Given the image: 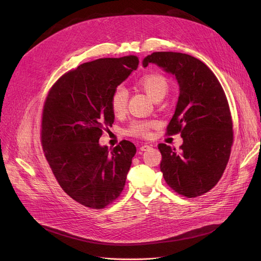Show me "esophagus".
<instances>
[{
	"label": "esophagus",
	"instance_id": "esophagus-1",
	"mask_svg": "<svg viewBox=\"0 0 261 261\" xmlns=\"http://www.w3.org/2000/svg\"><path fill=\"white\" fill-rule=\"evenodd\" d=\"M150 148H151V146H149V145H144V146H142L140 149H141V151H147V150H149Z\"/></svg>",
	"mask_w": 261,
	"mask_h": 261
}]
</instances>
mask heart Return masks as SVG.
Listing matches in <instances>:
<instances>
[{
  "instance_id": "obj_1",
  "label": "heart",
  "mask_w": 261,
  "mask_h": 261,
  "mask_svg": "<svg viewBox=\"0 0 261 261\" xmlns=\"http://www.w3.org/2000/svg\"><path fill=\"white\" fill-rule=\"evenodd\" d=\"M138 85L146 92V94L153 101L163 99L168 93V82L166 78L161 74L152 73L147 74L141 77L138 81ZM128 101V93L122 87H117L112 95L110 102H111V109L114 114L118 115L125 111ZM154 126L153 121H145V120H136L133 121L129 129L128 133L134 136H141L146 138L149 134V130Z\"/></svg>"
}]
</instances>
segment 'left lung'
Masks as SVG:
<instances>
[{"mask_svg": "<svg viewBox=\"0 0 261 261\" xmlns=\"http://www.w3.org/2000/svg\"><path fill=\"white\" fill-rule=\"evenodd\" d=\"M156 64L179 85V98L167 127L181 132L179 150L160 144L161 171L175 193L195 198L220 180L232 145V122L226 96L215 74L187 54L155 51L142 61Z\"/></svg>", "mask_w": 261, "mask_h": 261, "instance_id": "left-lung-1", "label": "left lung"}]
</instances>
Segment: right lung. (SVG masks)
<instances>
[{"instance_id": "right-lung-1", "label": "right lung", "mask_w": 261, "mask_h": 261, "mask_svg": "<svg viewBox=\"0 0 261 261\" xmlns=\"http://www.w3.org/2000/svg\"><path fill=\"white\" fill-rule=\"evenodd\" d=\"M139 66L135 56L102 58L80 64L50 89L43 109L45 158L62 189L91 208L112 203L125 186L134 144L100 146L105 127H112L113 91Z\"/></svg>"}]
</instances>
